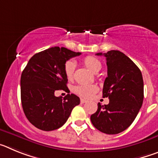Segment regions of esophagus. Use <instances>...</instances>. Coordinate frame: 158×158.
<instances>
[{"label": "esophagus", "mask_w": 158, "mask_h": 158, "mask_svg": "<svg viewBox=\"0 0 158 158\" xmlns=\"http://www.w3.org/2000/svg\"><path fill=\"white\" fill-rule=\"evenodd\" d=\"M87 102V100H84V99H81V104H85V103H86Z\"/></svg>", "instance_id": "esophagus-1"}]
</instances>
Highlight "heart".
Here are the masks:
<instances>
[{
	"label": "heart",
	"mask_w": 158,
	"mask_h": 158,
	"mask_svg": "<svg viewBox=\"0 0 158 158\" xmlns=\"http://www.w3.org/2000/svg\"><path fill=\"white\" fill-rule=\"evenodd\" d=\"M83 64L93 73H97L101 69V63L98 59L93 56H88L84 58ZM76 65L73 61H67L64 65V72L68 80H72L74 76ZM98 90V87L95 85H81L77 86L74 91L84 98H89Z\"/></svg>",
	"instance_id": "b5f03b06"
}]
</instances>
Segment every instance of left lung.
I'll return each instance as SVG.
<instances>
[{
  "label": "left lung",
  "mask_w": 158,
  "mask_h": 158,
  "mask_svg": "<svg viewBox=\"0 0 158 158\" xmlns=\"http://www.w3.org/2000/svg\"><path fill=\"white\" fill-rule=\"evenodd\" d=\"M104 55L107 77L103 88V97L109 104H98L97 111L90 117L93 126L103 133L115 135L125 131L136 118L144 98V85L139 67L123 53L110 51L97 53Z\"/></svg>",
  "instance_id": "8db88e82"
}]
</instances>
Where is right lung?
Listing matches in <instances>:
<instances>
[{
  "mask_svg": "<svg viewBox=\"0 0 158 158\" xmlns=\"http://www.w3.org/2000/svg\"><path fill=\"white\" fill-rule=\"evenodd\" d=\"M80 54L65 47H51L33 55L22 72V107L29 122L38 129H58L80 104V98L74 94H67L63 99L54 96L56 90H69L64 65L69 58Z\"/></svg>",
  "mask_w": 158,
  "mask_h": 158,
  "instance_id": "obj_1",
  "label": "right lung"
}]
</instances>
